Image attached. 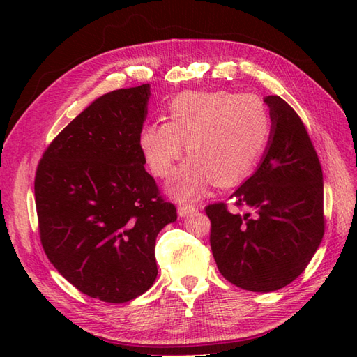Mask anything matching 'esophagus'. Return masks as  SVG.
Here are the masks:
<instances>
[{"label":"esophagus","instance_id":"obj_1","mask_svg":"<svg viewBox=\"0 0 357 357\" xmlns=\"http://www.w3.org/2000/svg\"><path fill=\"white\" fill-rule=\"evenodd\" d=\"M195 210H196V207L192 206V204H183V206L178 207V215L181 218H185V216H188L190 213H193Z\"/></svg>","mask_w":357,"mask_h":357}]
</instances>
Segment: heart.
I'll list each match as a JSON object with an SVG mask.
<instances>
[{"instance_id": "b5f03b06", "label": "heart", "mask_w": 357, "mask_h": 357, "mask_svg": "<svg viewBox=\"0 0 357 357\" xmlns=\"http://www.w3.org/2000/svg\"><path fill=\"white\" fill-rule=\"evenodd\" d=\"M167 119L141 127L139 149L150 172L169 178L185 146L192 159L167 187L179 201L199 198L211 183L241 184L253 172L271 133L262 100L230 90L181 93L167 107Z\"/></svg>"}]
</instances>
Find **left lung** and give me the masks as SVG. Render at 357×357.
I'll use <instances>...</instances> for the list:
<instances>
[{
    "instance_id": "left-lung-1",
    "label": "left lung",
    "mask_w": 357,
    "mask_h": 357,
    "mask_svg": "<svg viewBox=\"0 0 357 357\" xmlns=\"http://www.w3.org/2000/svg\"><path fill=\"white\" fill-rule=\"evenodd\" d=\"M271 118L268 146L256 172L224 202L210 204V245L221 275L248 291L270 293L305 270L324 236L319 158L298 113L282 98H264Z\"/></svg>"
}]
</instances>
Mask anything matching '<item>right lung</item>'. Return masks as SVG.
I'll return each mask as SVG.
<instances>
[{
	"mask_svg": "<svg viewBox=\"0 0 357 357\" xmlns=\"http://www.w3.org/2000/svg\"><path fill=\"white\" fill-rule=\"evenodd\" d=\"M149 96V84L100 96L50 142L36 169L45 255L81 293L109 304L153 285L156 236L178 218L144 169Z\"/></svg>",
	"mask_w": 357,
	"mask_h": 357,
	"instance_id": "1",
	"label": "right lung"
}]
</instances>
